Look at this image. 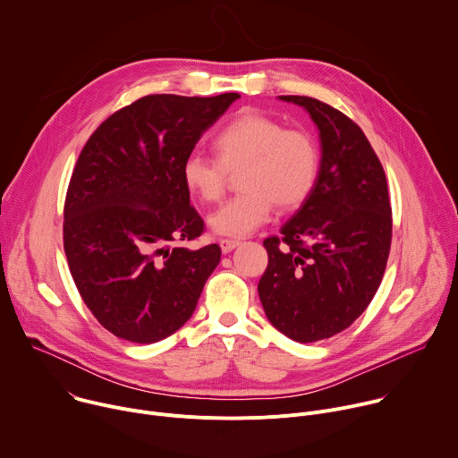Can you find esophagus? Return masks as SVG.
Instances as JSON below:
<instances>
[{"label": "esophagus", "mask_w": 458, "mask_h": 458, "mask_svg": "<svg viewBox=\"0 0 458 458\" xmlns=\"http://www.w3.org/2000/svg\"><path fill=\"white\" fill-rule=\"evenodd\" d=\"M241 244V241H237V239H221L219 241V246H221V250H223V253H230L233 248H237Z\"/></svg>", "instance_id": "obj_1"}]
</instances>
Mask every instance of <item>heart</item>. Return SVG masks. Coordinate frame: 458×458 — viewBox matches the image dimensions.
<instances>
[{
  "mask_svg": "<svg viewBox=\"0 0 458 458\" xmlns=\"http://www.w3.org/2000/svg\"><path fill=\"white\" fill-rule=\"evenodd\" d=\"M216 157L193 154L182 165V182L205 203L223 198L228 174L242 168L244 190L210 217L219 235L246 237L267 225L276 207H301L315 190L320 172L317 140L304 128H286L272 115L244 112L225 124L214 138Z\"/></svg>",
  "mask_w": 458,
  "mask_h": 458,
  "instance_id": "obj_1",
  "label": "heart"
}]
</instances>
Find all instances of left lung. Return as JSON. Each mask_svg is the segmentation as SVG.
Returning a JSON list of instances; mask_svg holds the SVG:
<instances>
[{
    "instance_id": "8db88e82",
    "label": "left lung",
    "mask_w": 458,
    "mask_h": 458,
    "mask_svg": "<svg viewBox=\"0 0 458 458\" xmlns=\"http://www.w3.org/2000/svg\"><path fill=\"white\" fill-rule=\"evenodd\" d=\"M315 121L322 145L315 190L263 241L268 267L259 297L279 332L297 343L341 334L377 293L391 246L384 168L357 123L308 96H281Z\"/></svg>"
}]
</instances>
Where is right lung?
Listing matches in <instances>:
<instances>
[{"instance_id": "right-lung-1", "label": "right lung", "mask_w": 458, "mask_h": 458, "mask_svg": "<svg viewBox=\"0 0 458 458\" xmlns=\"http://www.w3.org/2000/svg\"><path fill=\"white\" fill-rule=\"evenodd\" d=\"M241 98L152 94L106 117L83 147L63 210V248L78 292L105 330L152 344L191 317L221 248L205 232L182 165Z\"/></svg>"}]
</instances>
